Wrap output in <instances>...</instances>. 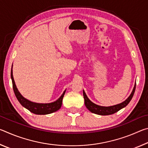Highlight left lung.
<instances>
[{
	"label": "left lung",
	"instance_id": "8db88e82",
	"mask_svg": "<svg viewBox=\"0 0 148 148\" xmlns=\"http://www.w3.org/2000/svg\"><path fill=\"white\" fill-rule=\"evenodd\" d=\"M135 89H136V83L134 84V86L133 87V89H132L131 95H129V97L125 100V101L122 102L121 103H119L118 104L110 106H102L93 103V102H91L89 99V98L87 96V95L86 94V92H85L84 90H83L85 105H86L87 108L93 114L101 115V116H108V115L113 114L116 113V112H118L119 110L123 108H125L129 103V102L131 101L132 97H133Z\"/></svg>",
	"mask_w": 148,
	"mask_h": 148
}]
</instances>
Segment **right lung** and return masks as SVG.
<instances>
[{
    "instance_id": "1",
    "label": "right lung",
    "mask_w": 148,
    "mask_h": 148,
    "mask_svg": "<svg viewBox=\"0 0 148 148\" xmlns=\"http://www.w3.org/2000/svg\"><path fill=\"white\" fill-rule=\"evenodd\" d=\"M12 67H13V64H12L11 69V79L12 81V85H13L14 93L17 99L19 102V103L24 108H25L26 109L29 110L32 113L37 115L49 114L53 113V112L57 111V110H59L61 108L62 99H63L66 90H64V92L61 95V96L58 99L54 102H50V103H37V102H32L22 96V95L20 93L18 89H17L13 77V70H12Z\"/></svg>"
}]
</instances>
